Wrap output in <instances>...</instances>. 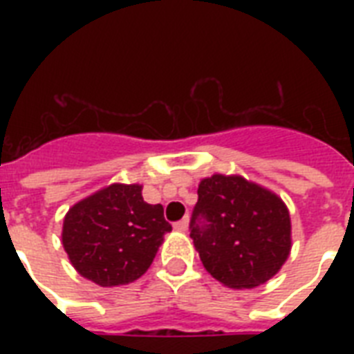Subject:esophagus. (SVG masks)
<instances>
[{"label": "esophagus", "mask_w": 354, "mask_h": 354, "mask_svg": "<svg viewBox=\"0 0 354 354\" xmlns=\"http://www.w3.org/2000/svg\"><path fill=\"white\" fill-rule=\"evenodd\" d=\"M174 230H178V232H187L189 230V218L185 216V218H182V221H178L176 224H174Z\"/></svg>", "instance_id": "obj_1"}]
</instances>
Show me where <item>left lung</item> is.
I'll list each match as a JSON object with an SVG mask.
<instances>
[{"mask_svg": "<svg viewBox=\"0 0 354 354\" xmlns=\"http://www.w3.org/2000/svg\"><path fill=\"white\" fill-rule=\"evenodd\" d=\"M189 227L204 268L230 288L272 279L292 248L285 202L242 176L204 178Z\"/></svg>", "mask_w": 354, "mask_h": 354, "instance_id": "8db88e82", "label": "left lung"}]
</instances>
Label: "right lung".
I'll use <instances>...</instances> for the list:
<instances>
[{
	"label": "right lung",
	"mask_w": 354,
	"mask_h": 354,
	"mask_svg": "<svg viewBox=\"0 0 354 354\" xmlns=\"http://www.w3.org/2000/svg\"><path fill=\"white\" fill-rule=\"evenodd\" d=\"M141 189L138 183H112L77 202L64 216V250L75 270L95 285L139 279L172 230L161 204H147Z\"/></svg>",
	"instance_id": "right-lung-1"
}]
</instances>
